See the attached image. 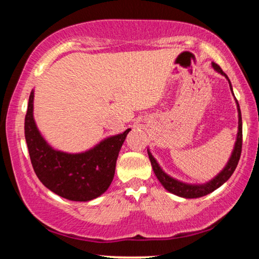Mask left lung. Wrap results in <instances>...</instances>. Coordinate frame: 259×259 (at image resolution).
Masks as SVG:
<instances>
[{
	"mask_svg": "<svg viewBox=\"0 0 259 259\" xmlns=\"http://www.w3.org/2000/svg\"><path fill=\"white\" fill-rule=\"evenodd\" d=\"M212 68L214 71L221 73L222 75H224L227 81L230 83V89L233 94V89H232V84L230 78L227 77L226 74L222 71V68L218 66L217 64L212 63ZM234 96V94H233ZM235 98V97H234ZM235 103H236V108H238V115H239V126H238V135H236V140L234 144V148L232 151V154L229 162H227L225 168L219 172L216 177L212 178L211 181H209L205 184H187V183H183L181 181H177V179L172 178L169 175H166L160 164L157 163V161L154 159V156L152 155V153L150 150H147L148 153V157H150L153 171H154L156 178L159 179V182L162 184L166 191H169L170 193H172L175 195L181 196V198H185V199H196V198H201V196H204L209 194V193L213 192L214 190H217L218 187H221L223 184L225 182L229 181V178L233 175L234 170L238 165V162L240 160V155H241V150H242V117H241V111H240V106L238 100L235 98Z\"/></svg>",
	"mask_w": 259,
	"mask_h": 259,
	"instance_id": "left-lung-1",
	"label": "left lung"
}]
</instances>
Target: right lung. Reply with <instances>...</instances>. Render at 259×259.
<instances>
[{
    "label": "right lung",
    "instance_id": "right-lung-1",
    "mask_svg": "<svg viewBox=\"0 0 259 259\" xmlns=\"http://www.w3.org/2000/svg\"><path fill=\"white\" fill-rule=\"evenodd\" d=\"M34 90L29 95L25 116V138L37 178L61 198L85 201L98 198L107 191L115 174L116 160L131 129L105 138L82 153H66L52 148L38 131L33 115Z\"/></svg>",
    "mask_w": 259,
    "mask_h": 259
}]
</instances>
